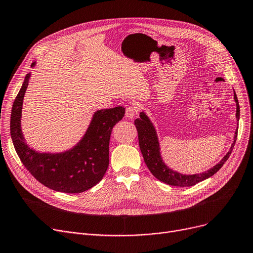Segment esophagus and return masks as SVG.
I'll list each match as a JSON object with an SVG mask.
<instances>
[{"instance_id":"esophagus-1","label":"esophagus","mask_w":253,"mask_h":253,"mask_svg":"<svg viewBox=\"0 0 253 253\" xmlns=\"http://www.w3.org/2000/svg\"><path fill=\"white\" fill-rule=\"evenodd\" d=\"M136 114H137L136 108H135L134 106H129V107H127V108H126L125 117H126L127 119L132 120V119L135 117V115H136Z\"/></svg>"}]
</instances>
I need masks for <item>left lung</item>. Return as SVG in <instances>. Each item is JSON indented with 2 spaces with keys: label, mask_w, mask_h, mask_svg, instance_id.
Segmentation results:
<instances>
[{
  "label": "left lung",
  "mask_w": 253,
  "mask_h": 253,
  "mask_svg": "<svg viewBox=\"0 0 253 253\" xmlns=\"http://www.w3.org/2000/svg\"><path fill=\"white\" fill-rule=\"evenodd\" d=\"M234 99L237 106L236 118H237V121H239L240 106H239V101L235 91H234ZM134 125L137 130L138 142H139V148L142 154V157H144V160L147 164L148 169L152 172V174L163 183L171 185V186H178V187H189V186H193L208 178L212 177L214 173H216L219 169H221V167L225 163V161L228 159L230 153H232L234 146L236 144L237 135H238V128H237L234 135V142L232 144V146H230L229 151L226 153V155L220 161H219L217 164H215L213 168L201 173L186 174V173H181L179 171L173 170L172 169L168 167V164L163 161V158L161 156V149H160L157 131L155 127H154L153 123L151 122L150 118L147 116V114L144 111L140 112L139 118L134 121Z\"/></svg>",
  "instance_id": "1"
}]
</instances>
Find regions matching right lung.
Listing matches in <instances>:
<instances>
[{
    "instance_id": "obj_1",
    "label": "right lung",
    "mask_w": 253,
    "mask_h": 253,
    "mask_svg": "<svg viewBox=\"0 0 253 253\" xmlns=\"http://www.w3.org/2000/svg\"><path fill=\"white\" fill-rule=\"evenodd\" d=\"M36 62L32 64L35 67ZM31 78L25 81L13 102L10 134L19 159L37 181L49 189L64 193H81L99 183L109 163V138L113 127L122 120L125 108L98 109L82 139L64 152H37L30 148L21 131L24 97Z\"/></svg>"
}]
</instances>
